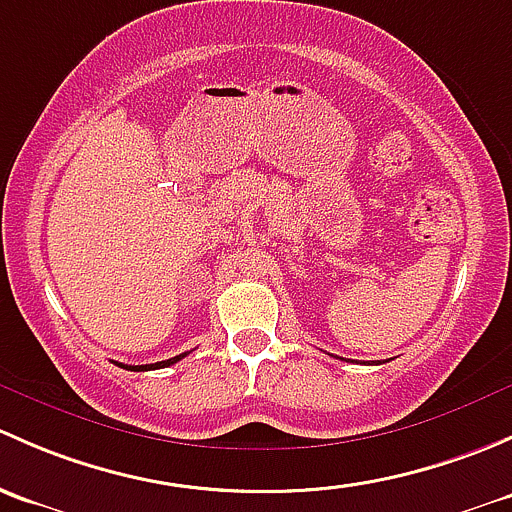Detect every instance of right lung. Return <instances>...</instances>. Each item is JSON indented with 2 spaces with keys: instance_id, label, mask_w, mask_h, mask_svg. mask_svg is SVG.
Masks as SVG:
<instances>
[{
  "instance_id": "1",
  "label": "right lung",
  "mask_w": 512,
  "mask_h": 512,
  "mask_svg": "<svg viewBox=\"0 0 512 512\" xmlns=\"http://www.w3.org/2000/svg\"><path fill=\"white\" fill-rule=\"evenodd\" d=\"M182 357H187V352H182V355H177V357H170V360L155 362V365H120V362H115V365H118V367H125V370H130V372H147V370H160V367H170V365H175V362L182 360Z\"/></svg>"
}]
</instances>
